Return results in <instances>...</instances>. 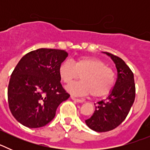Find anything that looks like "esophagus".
Returning <instances> with one entry per match:
<instances>
[{
    "label": "esophagus",
    "mask_w": 150,
    "mask_h": 150,
    "mask_svg": "<svg viewBox=\"0 0 150 150\" xmlns=\"http://www.w3.org/2000/svg\"><path fill=\"white\" fill-rule=\"evenodd\" d=\"M71 99H72L73 100H74L75 102H77V103H83V100H81V99H79V98H75L74 96H71Z\"/></svg>",
    "instance_id": "1"
}]
</instances>
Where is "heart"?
Segmentation results:
<instances>
[{
  "label": "heart",
  "instance_id": "obj_1",
  "mask_svg": "<svg viewBox=\"0 0 150 150\" xmlns=\"http://www.w3.org/2000/svg\"><path fill=\"white\" fill-rule=\"evenodd\" d=\"M61 79L66 84L72 83L81 75L82 81L72 83L67 90L76 95H107L115 84V74L104 62L92 57H80L73 63L69 60L62 62L59 67Z\"/></svg>",
  "mask_w": 150,
  "mask_h": 150
}]
</instances>
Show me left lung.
<instances>
[{
	"mask_svg": "<svg viewBox=\"0 0 150 150\" xmlns=\"http://www.w3.org/2000/svg\"><path fill=\"white\" fill-rule=\"evenodd\" d=\"M104 53L116 64L117 79L109 96L97 103L93 115L86 120L87 125L98 132H109L119 126L128 116L135 99V83L132 70L121 58L107 52Z\"/></svg>",
	"mask_w": 150,
	"mask_h": 150,
	"instance_id": "left-lung-1",
	"label": "left lung"
}]
</instances>
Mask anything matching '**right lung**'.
Masks as SVG:
<instances>
[{"label":"right lung","instance_id":"obj_1","mask_svg":"<svg viewBox=\"0 0 150 150\" xmlns=\"http://www.w3.org/2000/svg\"><path fill=\"white\" fill-rule=\"evenodd\" d=\"M68 54L62 50L41 48L22 57L8 86V104L13 116L30 128L53 120L62 102L69 98L61 84L59 67Z\"/></svg>","mask_w":150,"mask_h":150}]
</instances>
